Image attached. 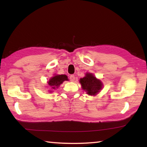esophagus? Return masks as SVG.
I'll return each mask as SVG.
<instances>
[{
    "label": "esophagus",
    "mask_w": 147,
    "mask_h": 147,
    "mask_svg": "<svg viewBox=\"0 0 147 147\" xmlns=\"http://www.w3.org/2000/svg\"><path fill=\"white\" fill-rule=\"evenodd\" d=\"M69 78H70V80L71 81V82H74V79H75V76H74V75H73V74H72V75L70 76Z\"/></svg>",
    "instance_id": "34e87169"
}]
</instances>
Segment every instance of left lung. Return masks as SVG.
I'll return each mask as SVG.
<instances>
[{
	"label": "left lung",
	"instance_id": "1",
	"mask_svg": "<svg viewBox=\"0 0 147 147\" xmlns=\"http://www.w3.org/2000/svg\"><path fill=\"white\" fill-rule=\"evenodd\" d=\"M82 88L87 92V94L95 95L102 88V83L91 73H86V76L80 80Z\"/></svg>",
	"mask_w": 147,
	"mask_h": 147
}]
</instances>
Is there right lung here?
I'll list each match as a JSON object with an SVG mask.
<instances>
[{
	"mask_svg": "<svg viewBox=\"0 0 147 147\" xmlns=\"http://www.w3.org/2000/svg\"><path fill=\"white\" fill-rule=\"evenodd\" d=\"M67 80V77L65 74L56 75L50 79V80L48 82V84L50 86H51V88L55 89V88H58L59 86L63 83L64 81Z\"/></svg>",
	"mask_w": 147,
	"mask_h": 147,
	"instance_id": "add662e5",
	"label": "right lung"
}]
</instances>
